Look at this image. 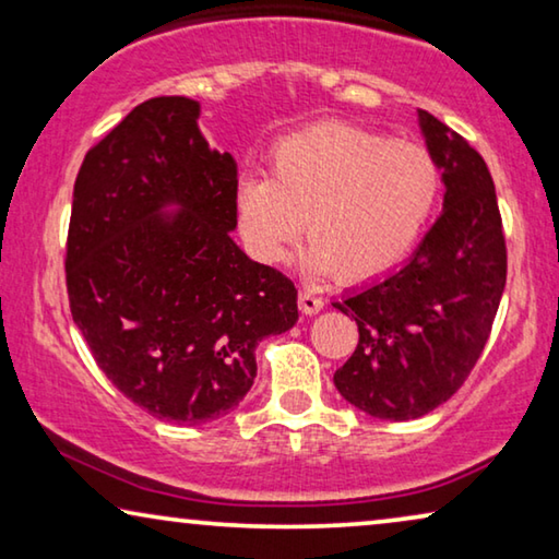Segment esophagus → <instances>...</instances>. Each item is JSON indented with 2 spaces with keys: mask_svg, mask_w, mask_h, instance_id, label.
Returning <instances> with one entry per match:
<instances>
[{
  "mask_svg": "<svg viewBox=\"0 0 559 559\" xmlns=\"http://www.w3.org/2000/svg\"><path fill=\"white\" fill-rule=\"evenodd\" d=\"M322 307H324V299L317 295L314 289L299 292V309H302L305 314H317Z\"/></svg>",
  "mask_w": 559,
  "mask_h": 559,
  "instance_id": "obj_1",
  "label": "esophagus"
}]
</instances>
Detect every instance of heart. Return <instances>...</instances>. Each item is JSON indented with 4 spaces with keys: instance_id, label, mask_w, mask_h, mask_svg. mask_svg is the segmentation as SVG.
Here are the masks:
<instances>
[{
    "instance_id": "obj_1",
    "label": "heart",
    "mask_w": 559,
    "mask_h": 559,
    "mask_svg": "<svg viewBox=\"0 0 559 559\" xmlns=\"http://www.w3.org/2000/svg\"><path fill=\"white\" fill-rule=\"evenodd\" d=\"M272 175L247 171L235 190L239 237L254 260H285L292 239L307 274L362 280L392 267L417 242L440 200V167L415 142L349 124L289 134L270 154Z\"/></svg>"
}]
</instances>
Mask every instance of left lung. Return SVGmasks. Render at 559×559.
<instances>
[{"label": "left lung", "mask_w": 559, "mask_h": 559, "mask_svg": "<svg viewBox=\"0 0 559 559\" xmlns=\"http://www.w3.org/2000/svg\"><path fill=\"white\" fill-rule=\"evenodd\" d=\"M442 171V214L407 262L342 295L359 342L334 388L369 417L407 423L448 402L483 355L508 280L492 175L467 140L417 109Z\"/></svg>", "instance_id": "obj_1"}]
</instances>
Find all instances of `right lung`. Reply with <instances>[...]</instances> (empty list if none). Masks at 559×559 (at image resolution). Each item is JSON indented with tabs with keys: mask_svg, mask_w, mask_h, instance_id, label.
<instances>
[{
	"mask_svg": "<svg viewBox=\"0 0 559 559\" xmlns=\"http://www.w3.org/2000/svg\"><path fill=\"white\" fill-rule=\"evenodd\" d=\"M197 119L200 102L154 97L87 152L64 264L72 320L107 380L182 427L237 409L257 345L299 317L295 285L231 239L237 165Z\"/></svg>",
	"mask_w": 559,
	"mask_h": 559,
	"instance_id": "add662e5",
	"label": "right lung"
}]
</instances>
